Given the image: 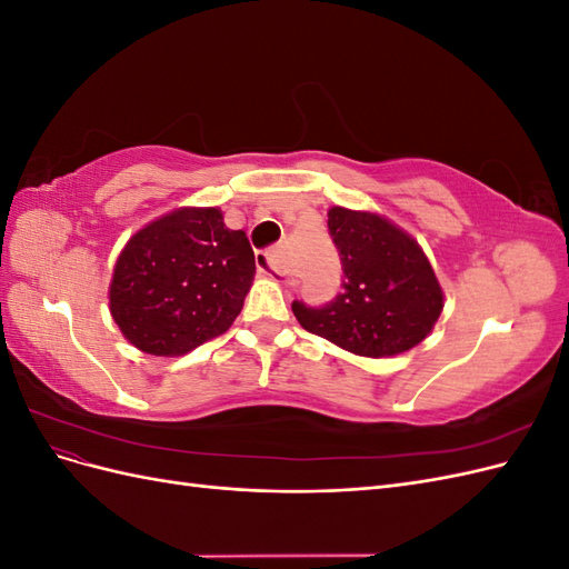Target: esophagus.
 I'll return each instance as SVG.
<instances>
[{"label":"esophagus","instance_id":"esophagus-1","mask_svg":"<svg viewBox=\"0 0 569 569\" xmlns=\"http://www.w3.org/2000/svg\"><path fill=\"white\" fill-rule=\"evenodd\" d=\"M256 268H258V272H263L266 278H270V280H278V282L284 280V272L280 270V263H278V251H274V249L258 251L256 253Z\"/></svg>","mask_w":569,"mask_h":569}]
</instances>
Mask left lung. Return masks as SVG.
Returning a JSON list of instances; mask_svg holds the SVG:
<instances>
[{
    "mask_svg": "<svg viewBox=\"0 0 569 569\" xmlns=\"http://www.w3.org/2000/svg\"><path fill=\"white\" fill-rule=\"evenodd\" d=\"M327 228L339 249L341 295L320 308L291 303L303 330L356 356L403 353L432 332L443 291L420 244L387 218L332 206Z\"/></svg>",
    "mask_w": 569,
    "mask_h": 569,
    "instance_id": "1",
    "label": "left lung"
}]
</instances>
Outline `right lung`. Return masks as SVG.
I'll use <instances>...</instances> for the list:
<instances>
[{
  "mask_svg": "<svg viewBox=\"0 0 569 569\" xmlns=\"http://www.w3.org/2000/svg\"><path fill=\"white\" fill-rule=\"evenodd\" d=\"M244 230L218 209H178L149 222L120 251L109 306L123 337L151 356H182L222 332L253 282Z\"/></svg>",
  "mask_w": 569,
  "mask_h": 569,
  "instance_id": "right-lung-1",
  "label": "right lung"
}]
</instances>
